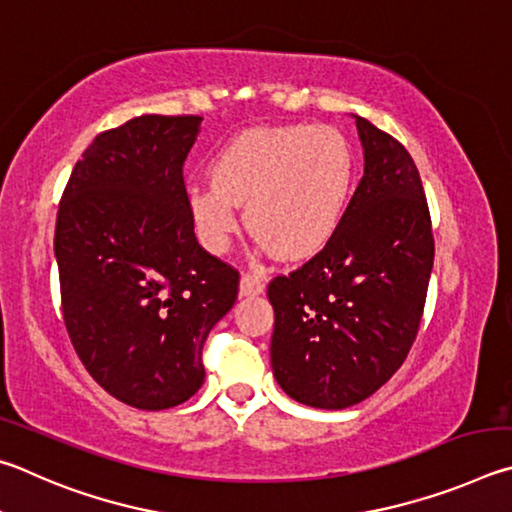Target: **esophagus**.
I'll return each mask as SVG.
<instances>
[{
	"label": "esophagus",
	"instance_id": "esophagus-1",
	"mask_svg": "<svg viewBox=\"0 0 512 512\" xmlns=\"http://www.w3.org/2000/svg\"><path fill=\"white\" fill-rule=\"evenodd\" d=\"M263 272H245L240 279V294H261L265 288Z\"/></svg>",
	"mask_w": 512,
	"mask_h": 512
}]
</instances>
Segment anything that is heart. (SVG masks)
I'll return each mask as SVG.
<instances>
[{
  "label": "heart",
  "instance_id": "heart-1",
  "mask_svg": "<svg viewBox=\"0 0 512 512\" xmlns=\"http://www.w3.org/2000/svg\"><path fill=\"white\" fill-rule=\"evenodd\" d=\"M211 184L188 191V213L202 245L224 254L247 227L281 258H306L342 220L355 179V157L328 125H285L242 132L209 166Z\"/></svg>",
  "mask_w": 512,
  "mask_h": 512
}]
</instances>
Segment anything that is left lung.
<instances>
[{
    "mask_svg": "<svg viewBox=\"0 0 512 512\" xmlns=\"http://www.w3.org/2000/svg\"><path fill=\"white\" fill-rule=\"evenodd\" d=\"M364 177L310 261L274 276L272 369L301 405L346 409L407 360L423 321L434 233L414 159L357 116Z\"/></svg>",
    "mask_w": 512,
    "mask_h": 512,
    "instance_id": "1",
    "label": "left lung"
}]
</instances>
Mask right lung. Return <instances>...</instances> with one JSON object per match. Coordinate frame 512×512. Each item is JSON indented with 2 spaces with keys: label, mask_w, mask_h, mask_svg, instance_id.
I'll return each instance as SVG.
<instances>
[{
  "label": "right lung",
  "mask_w": 512,
  "mask_h": 512,
  "mask_svg": "<svg viewBox=\"0 0 512 512\" xmlns=\"http://www.w3.org/2000/svg\"><path fill=\"white\" fill-rule=\"evenodd\" d=\"M202 116L143 114L76 161L56 218L62 319L80 362L125 405H182L240 272L195 240L184 161Z\"/></svg>",
  "instance_id": "1"
}]
</instances>
